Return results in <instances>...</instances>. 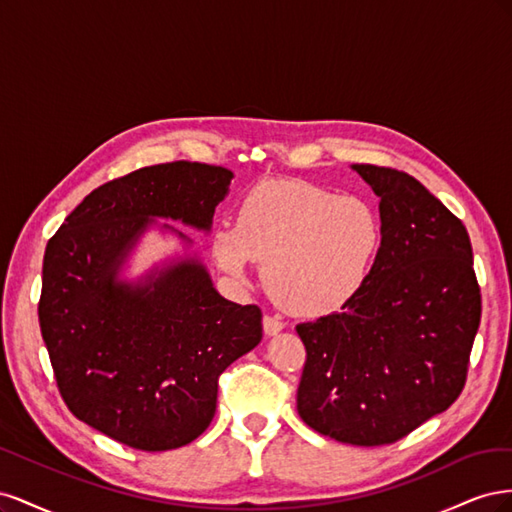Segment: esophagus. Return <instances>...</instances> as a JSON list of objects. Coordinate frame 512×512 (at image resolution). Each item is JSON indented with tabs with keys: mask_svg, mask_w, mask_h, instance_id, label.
Instances as JSON below:
<instances>
[{
	"mask_svg": "<svg viewBox=\"0 0 512 512\" xmlns=\"http://www.w3.org/2000/svg\"><path fill=\"white\" fill-rule=\"evenodd\" d=\"M284 327H286V324H284L282 320L273 318V316H265V318H262V329H265V335H269V337H273V335H277V333H282Z\"/></svg>",
	"mask_w": 512,
	"mask_h": 512,
	"instance_id": "34e87169",
	"label": "esophagus"
}]
</instances>
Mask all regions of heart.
I'll return each instance as SVG.
<instances>
[{"label":"heart","instance_id":"obj_1","mask_svg":"<svg viewBox=\"0 0 512 512\" xmlns=\"http://www.w3.org/2000/svg\"><path fill=\"white\" fill-rule=\"evenodd\" d=\"M382 222L367 200L307 181H265L247 192L235 222L209 235L213 265L245 282L254 260L277 305L303 318L342 312L369 282Z\"/></svg>","mask_w":512,"mask_h":512}]
</instances>
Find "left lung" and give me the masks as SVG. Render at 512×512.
<instances>
[{
	"mask_svg": "<svg viewBox=\"0 0 512 512\" xmlns=\"http://www.w3.org/2000/svg\"><path fill=\"white\" fill-rule=\"evenodd\" d=\"M380 198L369 282L339 314L299 324L297 410L322 436L391 444L459 397L480 322L466 226L421 181L352 164Z\"/></svg>",
	"mask_w": 512,
	"mask_h": 512,
	"instance_id": "obj_1",
	"label": "left lung"
}]
</instances>
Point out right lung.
I'll return each instance as SVG.
<instances>
[{
  "label": "right lung",
  "mask_w": 512,
  "mask_h": 512,
  "mask_svg": "<svg viewBox=\"0 0 512 512\" xmlns=\"http://www.w3.org/2000/svg\"><path fill=\"white\" fill-rule=\"evenodd\" d=\"M232 177L198 162L138 168L85 196L46 245L38 316L61 397L138 451L196 440L220 374L262 339L260 309L224 299L194 241L160 222L209 235ZM149 231L176 252L130 276Z\"/></svg>",
  "instance_id": "1"
}]
</instances>
